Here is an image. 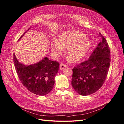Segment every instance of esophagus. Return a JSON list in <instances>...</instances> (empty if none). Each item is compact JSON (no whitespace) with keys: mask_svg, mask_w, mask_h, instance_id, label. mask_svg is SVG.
I'll return each instance as SVG.
<instances>
[{"mask_svg":"<svg viewBox=\"0 0 124 124\" xmlns=\"http://www.w3.org/2000/svg\"><path fill=\"white\" fill-rule=\"evenodd\" d=\"M67 67V65H66L65 64H63V63H62V64H61V65H60V69L63 70L65 68H66Z\"/></svg>","mask_w":124,"mask_h":124,"instance_id":"34e87169","label":"esophagus"}]
</instances>
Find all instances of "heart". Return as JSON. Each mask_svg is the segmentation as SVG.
Returning a JSON list of instances; mask_svg holds the SVG:
<instances>
[{
    "label": "heart",
    "mask_w": 124,
    "mask_h": 124,
    "mask_svg": "<svg viewBox=\"0 0 124 124\" xmlns=\"http://www.w3.org/2000/svg\"><path fill=\"white\" fill-rule=\"evenodd\" d=\"M52 51L56 55L61 54L63 48H67V55L72 62H79L88 52L91 42L82 32L77 31H69L59 35L58 41L52 43Z\"/></svg>",
    "instance_id": "1"
}]
</instances>
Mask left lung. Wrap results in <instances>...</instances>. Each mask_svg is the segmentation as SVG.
<instances>
[{"label":"left lung","instance_id":"1","mask_svg":"<svg viewBox=\"0 0 124 124\" xmlns=\"http://www.w3.org/2000/svg\"><path fill=\"white\" fill-rule=\"evenodd\" d=\"M102 41L88 59L72 69L71 85L78 94L91 95L101 88L107 77L111 57L110 50L106 39L99 33Z\"/></svg>","mask_w":124,"mask_h":124}]
</instances>
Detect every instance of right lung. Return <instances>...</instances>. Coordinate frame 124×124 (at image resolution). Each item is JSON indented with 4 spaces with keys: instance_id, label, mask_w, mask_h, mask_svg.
Segmentation results:
<instances>
[{
    "instance_id": "add662e5",
    "label": "right lung",
    "mask_w": 124,
    "mask_h": 124,
    "mask_svg": "<svg viewBox=\"0 0 124 124\" xmlns=\"http://www.w3.org/2000/svg\"><path fill=\"white\" fill-rule=\"evenodd\" d=\"M13 62L18 78L29 92L39 96H44L52 91L55 83V77L59 69V63L57 62L51 61L45 57L35 64L25 65L18 62L14 53Z\"/></svg>"
}]
</instances>
